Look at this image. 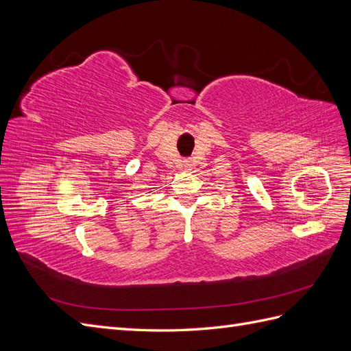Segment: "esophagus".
Segmentation results:
<instances>
[{"label":"esophagus","mask_w":351,"mask_h":351,"mask_svg":"<svg viewBox=\"0 0 351 351\" xmlns=\"http://www.w3.org/2000/svg\"><path fill=\"white\" fill-rule=\"evenodd\" d=\"M180 167L186 169V171H189V169L193 168V164H192V161H190V159H184V161H180Z\"/></svg>","instance_id":"obj_1"}]
</instances>
